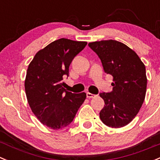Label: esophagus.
<instances>
[{
  "instance_id": "obj_1",
  "label": "esophagus",
  "mask_w": 160,
  "mask_h": 160,
  "mask_svg": "<svg viewBox=\"0 0 160 160\" xmlns=\"http://www.w3.org/2000/svg\"><path fill=\"white\" fill-rule=\"evenodd\" d=\"M86 96H87V98H88V99H91V98L96 97V95L92 94V93H90V92H87L86 93Z\"/></svg>"
}]
</instances>
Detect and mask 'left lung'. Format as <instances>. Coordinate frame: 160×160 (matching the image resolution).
Here are the masks:
<instances>
[{"mask_svg": "<svg viewBox=\"0 0 160 160\" xmlns=\"http://www.w3.org/2000/svg\"><path fill=\"white\" fill-rule=\"evenodd\" d=\"M88 47L99 58L105 73L113 78V91L99 93L105 102L99 118L108 127H124L135 118L145 99V65L134 50L118 41H96Z\"/></svg>", "mask_w": 160, "mask_h": 160, "instance_id": "left-lung-1", "label": "left lung"}]
</instances>
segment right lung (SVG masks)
Wrapping results in <instances>:
<instances>
[{"label":"right lung","mask_w":160,"mask_h":160,"mask_svg":"<svg viewBox=\"0 0 160 160\" xmlns=\"http://www.w3.org/2000/svg\"><path fill=\"white\" fill-rule=\"evenodd\" d=\"M86 42L59 39L39 50L28 65L25 81L26 97L39 121L53 130L68 126L86 98L85 92L72 93L63 87L72 60Z\"/></svg>","instance_id":"right-lung-1"}]
</instances>
